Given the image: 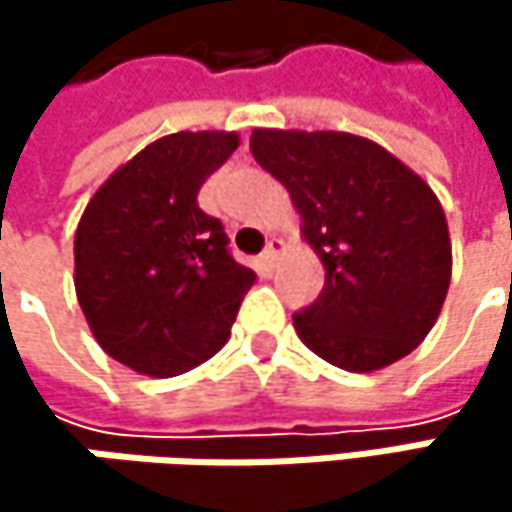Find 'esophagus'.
<instances>
[{
  "mask_svg": "<svg viewBox=\"0 0 512 512\" xmlns=\"http://www.w3.org/2000/svg\"><path fill=\"white\" fill-rule=\"evenodd\" d=\"M281 252H284V243H281L278 237H272V240L266 243L263 255H260V260H263V266H266V269H272V266L278 263V257H281Z\"/></svg>",
  "mask_w": 512,
  "mask_h": 512,
  "instance_id": "34e87169",
  "label": "esophagus"
}]
</instances>
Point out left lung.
I'll return each mask as SVG.
<instances>
[{
    "label": "left lung",
    "instance_id": "1",
    "mask_svg": "<svg viewBox=\"0 0 512 512\" xmlns=\"http://www.w3.org/2000/svg\"><path fill=\"white\" fill-rule=\"evenodd\" d=\"M252 156L287 192L326 287L293 314L302 344L335 367L370 373L409 356L451 287V234L430 183L382 145L338 130H269Z\"/></svg>",
    "mask_w": 512,
    "mask_h": 512
}]
</instances>
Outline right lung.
<instances>
[{"label":"right lung","instance_id":"1","mask_svg":"<svg viewBox=\"0 0 512 512\" xmlns=\"http://www.w3.org/2000/svg\"><path fill=\"white\" fill-rule=\"evenodd\" d=\"M237 145L228 130L162 136L115 168L79 219V308L97 344L136 373L165 379L216 356L255 284L228 255L222 222L198 207Z\"/></svg>","mask_w":512,"mask_h":512}]
</instances>
